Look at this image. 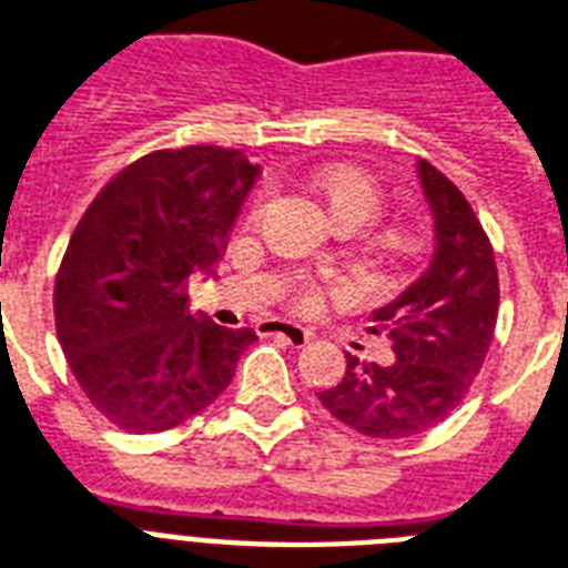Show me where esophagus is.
I'll return each mask as SVG.
<instances>
[{"instance_id": "obj_1", "label": "esophagus", "mask_w": 568, "mask_h": 568, "mask_svg": "<svg viewBox=\"0 0 568 568\" xmlns=\"http://www.w3.org/2000/svg\"><path fill=\"white\" fill-rule=\"evenodd\" d=\"M265 329H268V335L288 341L292 347H303V344H308V338H312V332H308L306 326L292 324V321H271V324H265Z\"/></svg>"}]
</instances>
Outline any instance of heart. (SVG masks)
I'll return each instance as SVG.
<instances>
[{"instance_id": "b5f03b06", "label": "heart", "mask_w": 568, "mask_h": 568, "mask_svg": "<svg viewBox=\"0 0 568 568\" xmlns=\"http://www.w3.org/2000/svg\"><path fill=\"white\" fill-rule=\"evenodd\" d=\"M317 189H321V195L329 201L332 212H362L367 221L379 212V186H376V180H373L371 174L358 172V169H332V172L317 178Z\"/></svg>"}]
</instances>
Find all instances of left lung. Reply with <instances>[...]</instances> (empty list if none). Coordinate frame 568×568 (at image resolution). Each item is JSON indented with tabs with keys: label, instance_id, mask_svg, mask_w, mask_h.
<instances>
[{
	"label": "left lung",
	"instance_id": "8db88e82",
	"mask_svg": "<svg viewBox=\"0 0 568 568\" xmlns=\"http://www.w3.org/2000/svg\"><path fill=\"white\" fill-rule=\"evenodd\" d=\"M417 178L435 224V251L426 271L371 315V332H385L394 362L347 353L344 379L317 394L344 426L382 440L423 435L458 408L499 315V274L481 221L435 165L419 160Z\"/></svg>",
	"mask_w": 568,
	"mask_h": 568
}]
</instances>
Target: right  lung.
Returning <instances> with one entry per match:
<instances>
[{
  "label": "right lung",
  "mask_w": 568,
  "mask_h": 568,
  "mask_svg": "<svg viewBox=\"0 0 568 568\" xmlns=\"http://www.w3.org/2000/svg\"><path fill=\"white\" fill-rule=\"evenodd\" d=\"M260 165L189 145L142 156L84 212L54 283L58 341L110 423L154 435L227 388L253 329L186 312V280L219 260Z\"/></svg>",
  "instance_id": "add662e5"
}]
</instances>
